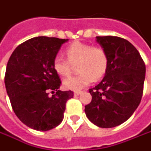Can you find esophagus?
<instances>
[{"mask_svg": "<svg viewBox=\"0 0 151 151\" xmlns=\"http://www.w3.org/2000/svg\"><path fill=\"white\" fill-rule=\"evenodd\" d=\"M81 93H82V91H76L74 92V95H75V96H80Z\"/></svg>", "mask_w": 151, "mask_h": 151, "instance_id": "34e87169", "label": "esophagus"}]
</instances>
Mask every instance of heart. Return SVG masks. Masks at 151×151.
Wrapping results in <instances>:
<instances>
[{
	"instance_id": "b5f03b06",
	"label": "heart",
	"mask_w": 151,
	"mask_h": 151,
	"mask_svg": "<svg viewBox=\"0 0 151 151\" xmlns=\"http://www.w3.org/2000/svg\"><path fill=\"white\" fill-rule=\"evenodd\" d=\"M67 59L56 55L53 60L54 70L61 77L70 76L78 65L76 76L65 80V89L79 91L91 84L95 80L105 76L109 67V55L101 46H93L81 41H75L65 50Z\"/></svg>"
}]
</instances>
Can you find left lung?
<instances>
[{"label": "left lung", "instance_id": "1", "mask_svg": "<svg viewBox=\"0 0 151 151\" xmlns=\"http://www.w3.org/2000/svg\"><path fill=\"white\" fill-rule=\"evenodd\" d=\"M107 51L109 67L101 82L89 90L91 102L85 106L87 118L101 128L128 120L139 106L144 89L145 65L137 49L118 36H96Z\"/></svg>", "mask_w": 151, "mask_h": 151}]
</instances>
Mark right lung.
Segmentation results:
<instances>
[{
    "label": "right lung",
    "mask_w": 151,
    "mask_h": 151,
    "mask_svg": "<svg viewBox=\"0 0 151 151\" xmlns=\"http://www.w3.org/2000/svg\"><path fill=\"white\" fill-rule=\"evenodd\" d=\"M67 40L31 38L18 45L8 60L5 85L12 109L31 129L46 131L59 125L66 101L74 96L71 91H60L61 81L52 66L60 46Z\"/></svg>",
    "instance_id": "obj_1"
}]
</instances>
